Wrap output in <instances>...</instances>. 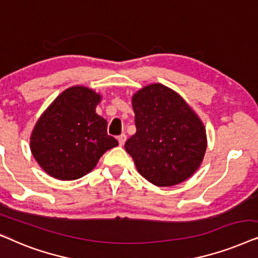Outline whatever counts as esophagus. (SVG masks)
I'll list each match as a JSON object with an SVG mask.
<instances>
[{"label":"esophagus","mask_w":258,"mask_h":258,"mask_svg":"<svg viewBox=\"0 0 258 258\" xmlns=\"http://www.w3.org/2000/svg\"><path fill=\"white\" fill-rule=\"evenodd\" d=\"M126 139H127V137H126L125 135H120V136L118 137V142H119V145H120V146H122L123 144H125Z\"/></svg>","instance_id":"obj_1"}]
</instances>
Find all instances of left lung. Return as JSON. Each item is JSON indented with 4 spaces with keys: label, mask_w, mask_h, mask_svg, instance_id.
Instances as JSON below:
<instances>
[{
    "label": "left lung",
    "mask_w": 258,
    "mask_h": 258,
    "mask_svg": "<svg viewBox=\"0 0 258 258\" xmlns=\"http://www.w3.org/2000/svg\"><path fill=\"white\" fill-rule=\"evenodd\" d=\"M137 132L125 143L142 176L157 186L190 178L203 161L207 132L179 94L161 84L145 86L132 97Z\"/></svg>",
    "instance_id": "8db88e82"
}]
</instances>
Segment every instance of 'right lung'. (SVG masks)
<instances>
[{
	"label": "right lung",
	"mask_w": 258,
	"mask_h": 258,
	"mask_svg": "<svg viewBox=\"0 0 258 258\" xmlns=\"http://www.w3.org/2000/svg\"><path fill=\"white\" fill-rule=\"evenodd\" d=\"M101 95L84 86L63 91L34 126L30 150L49 176L74 180L91 172L106 151L118 145L107 121L95 113Z\"/></svg>",
	"instance_id": "right-lung-1"
}]
</instances>
